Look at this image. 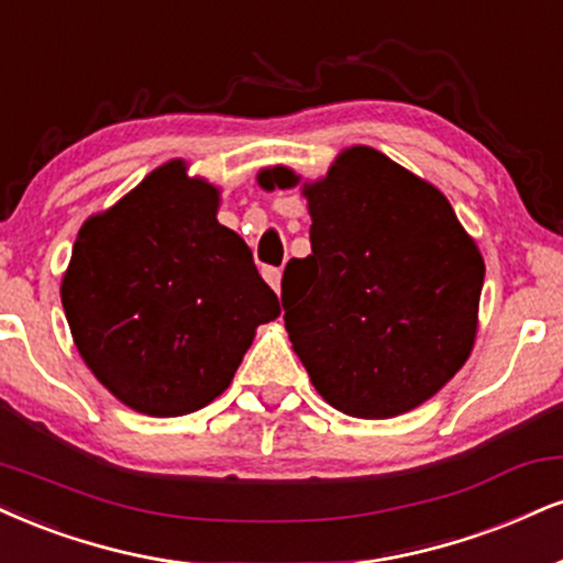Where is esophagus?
Masks as SVG:
<instances>
[{
    "instance_id": "obj_1",
    "label": "esophagus",
    "mask_w": 563,
    "mask_h": 563,
    "mask_svg": "<svg viewBox=\"0 0 563 563\" xmlns=\"http://www.w3.org/2000/svg\"><path fill=\"white\" fill-rule=\"evenodd\" d=\"M262 275H264V280H267L269 286H273L275 294H280V269H277V267H264Z\"/></svg>"
}]
</instances>
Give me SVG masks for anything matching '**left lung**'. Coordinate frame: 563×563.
Instances as JSON below:
<instances>
[{
    "mask_svg": "<svg viewBox=\"0 0 563 563\" xmlns=\"http://www.w3.org/2000/svg\"><path fill=\"white\" fill-rule=\"evenodd\" d=\"M256 180L273 191L301 178L267 167ZM303 196L311 254L288 262L280 301L311 385L349 417L417 409L475 346L485 280L475 239L432 183L369 146L343 148Z\"/></svg>",
    "mask_w": 563,
    "mask_h": 563,
    "instance_id": "8db88e82",
    "label": "left lung"
}]
</instances>
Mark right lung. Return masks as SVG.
<instances>
[{
  "label": "right lung",
  "instance_id": "1",
  "mask_svg": "<svg viewBox=\"0 0 563 563\" xmlns=\"http://www.w3.org/2000/svg\"><path fill=\"white\" fill-rule=\"evenodd\" d=\"M220 191L173 159L80 225L63 277L78 354L118 401L183 417L233 380L280 301L217 222Z\"/></svg>",
  "mask_w": 563,
  "mask_h": 563
}]
</instances>
